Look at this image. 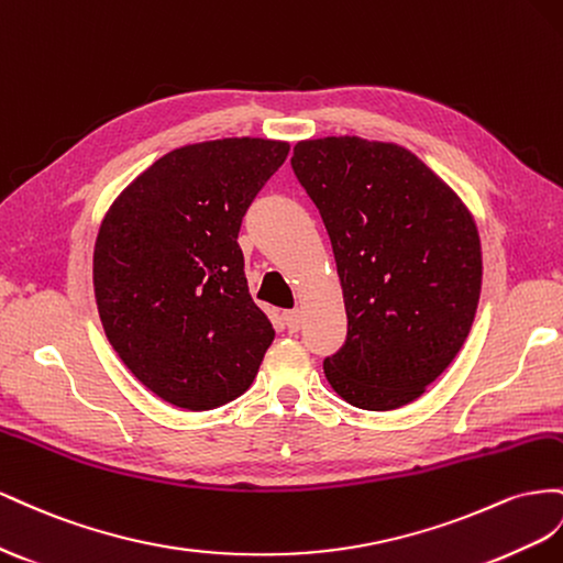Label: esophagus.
Returning <instances> with one entry per match:
<instances>
[{"label": "esophagus", "mask_w": 563, "mask_h": 563, "mask_svg": "<svg viewBox=\"0 0 563 563\" xmlns=\"http://www.w3.org/2000/svg\"><path fill=\"white\" fill-rule=\"evenodd\" d=\"M283 320L290 332H297L301 328V311L292 309V311H283Z\"/></svg>", "instance_id": "obj_1"}]
</instances>
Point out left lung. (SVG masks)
I'll return each instance as SVG.
<instances>
[{
	"mask_svg": "<svg viewBox=\"0 0 563 563\" xmlns=\"http://www.w3.org/2000/svg\"><path fill=\"white\" fill-rule=\"evenodd\" d=\"M292 169L323 217L346 307V342L323 363L330 387L363 410L408 406L472 330L484 268L476 221L398 143L299 141Z\"/></svg>",
	"mask_w": 563,
	"mask_h": 563,
	"instance_id": "8db88e82",
	"label": "left lung"
}]
</instances>
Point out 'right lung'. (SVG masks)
I'll use <instances>...</instances> for the list:
<instances>
[{"mask_svg": "<svg viewBox=\"0 0 563 563\" xmlns=\"http://www.w3.org/2000/svg\"><path fill=\"white\" fill-rule=\"evenodd\" d=\"M290 143L233 136L169 151L126 186L93 245L108 342L155 396L212 410L250 389L276 330L247 290L238 231Z\"/></svg>", "mask_w": 563, "mask_h": 563, "instance_id": "add662e5", "label": "right lung"}]
</instances>
